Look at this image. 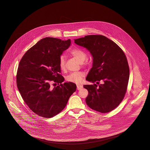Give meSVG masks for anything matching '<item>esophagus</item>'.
Returning a JSON list of instances; mask_svg holds the SVG:
<instances>
[{
	"label": "esophagus",
	"instance_id": "34e87169",
	"mask_svg": "<svg viewBox=\"0 0 150 150\" xmlns=\"http://www.w3.org/2000/svg\"><path fill=\"white\" fill-rule=\"evenodd\" d=\"M83 86H81V85H78L77 86V89H78V90H80V89H81V88H83Z\"/></svg>",
	"mask_w": 150,
	"mask_h": 150
}]
</instances>
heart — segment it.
I'll list each match as a JSON object with an SVG mask.
<instances>
[{
    "label": "heart",
    "mask_w": 150,
    "mask_h": 150,
    "mask_svg": "<svg viewBox=\"0 0 150 150\" xmlns=\"http://www.w3.org/2000/svg\"><path fill=\"white\" fill-rule=\"evenodd\" d=\"M70 54L79 62L82 63L86 57V53L81 50L79 48H74L70 50ZM65 57L62 55L59 58V66L61 70H64L65 69ZM84 76V74L82 72H72L66 77V80L68 81L72 82L76 84H80L81 83L83 78Z\"/></svg>",
    "instance_id": "1"
}]
</instances>
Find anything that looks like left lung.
<instances>
[{
  "mask_svg": "<svg viewBox=\"0 0 150 150\" xmlns=\"http://www.w3.org/2000/svg\"><path fill=\"white\" fill-rule=\"evenodd\" d=\"M86 48L93 57L92 67L86 80L99 84L84 85L88 91L87 105L97 111L106 113L117 107L126 93L129 78L128 63L124 52L112 40L101 35L85 36L74 39Z\"/></svg>",
  "mask_w": 150,
  "mask_h": 150,
  "instance_id": "8db88e82",
  "label": "left lung"
}]
</instances>
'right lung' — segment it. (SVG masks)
Returning a JSON list of instances; mask_svg holds the SVG:
<instances>
[{"instance_id":"add662e5","label":"right lung","mask_w":150,"mask_h":150,"mask_svg":"<svg viewBox=\"0 0 150 150\" xmlns=\"http://www.w3.org/2000/svg\"><path fill=\"white\" fill-rule=\"evenodd\" d=\"M71 40L47 37L39 40L22 58L17 73V86L26 104L36 114L52 117L61 112L76 89L60 74L59 58ZM52 82L60 83L52 88Z\"/></svg>"}]
</instances>
